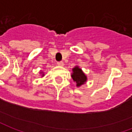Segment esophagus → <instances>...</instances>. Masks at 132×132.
<instances>
[{
    "instance_id": "obj_1",
    "label": "esophagus",
    "mask_w": 132,
    "mask_h": 132,
    "mask_svg": "<svg viewBox=\"0 0 132 132\" xmlns=\"http://www.w3.org/2000/svg\"><path fill=\"white\" fill-rule=\"evenodd\" d=\"M57 65H58V66H63V61H58Z\"/></svg>"
}]
</instances>
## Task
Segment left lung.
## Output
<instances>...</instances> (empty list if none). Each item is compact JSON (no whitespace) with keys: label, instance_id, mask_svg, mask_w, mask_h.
Segmentation results:
<instances>
[{"label":"left lung","instance_id":"obj_1","mask_svg":"<svg viewBox=\"0 0 132 132\" xmlns=\"http://www.w3.org/2000/svg\"><path fill=\"white\" fill-rule=\"evenodd\" d=\"M71 77L73 80H74V82L76 83L77 87H79L81 85L84 84L87 80L86 76L84 74L83 71L78 66H76L73 69V73L71 75Z\"/></svg>","mask_w":132,"mask_h":132}]
</instances>
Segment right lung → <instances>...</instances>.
I'll list each match as a JSON object with an SVG mask.
<instances>
[{
  "instance_id": "1",
  "label": "right lung",
  "mask_w": 132,
  "mask_h": 132,
  "mask_svg": "<svg viewBox=\"0 0 132 132\" xmlns=\"http://www.w3.org/2000/svg\"><path fill=\"white\" fill-rule=\"evenodd\" d=\"M40 73H42V72H40ZM44 76V73H43V74H42V76Z\"/></svg>"
}]
</instances>
